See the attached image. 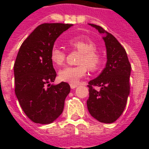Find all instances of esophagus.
<instances>
[{
    "mask_svg": "<svg viewBox=\"0 0 149 149\" xmlns=\"http://www.w3.org/2000/svg\"><path fill=\"white\" fill-rule=\"evenodd\" d=\"M77 86V84H70L71 89H75Z\"/></svg>",
    "mask_w": 149,
    "mask_h": 149,
    "instance_id": "34e87169",
    "label": "esophagus"
}]
</instances>
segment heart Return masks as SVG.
I'll use <instances>...</instances> for the list:
<instances>
[{
    "label": "heart",
    "instance_id": "1",
    "mask_svg": "<svg viewBox=\"0 0 149 149\" xmlns=\"http://www.w3.org/2000/svg\"><path fill=\"white\" fill-rule=\"evenodd\" d=\"M68 45L74 50L81 53L77 66H67L59 73V77L62 81L70 84H77L81 77L86 74L87 69L95 72L102 63V58L93 41L86 36H80L68 41ZM51 61L56 65H63L65 63L66 54L59 47L54 46L50 54Z\"/></svg>",
    "mask_w": 149,
    "mask_h": 149
}]
</instances>
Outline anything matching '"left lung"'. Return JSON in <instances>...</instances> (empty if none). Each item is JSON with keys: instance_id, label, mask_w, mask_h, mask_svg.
<instances>
[{"instance_id": "obj_1", "label": "left lung", "mask_w": 149, "mask_h": 149, "mask_svg": "<svg viewBox=\"0 0 149 149\" xmlns=\"http://www.w3.org/2000/svg\"><path fill=\"white\" fill-rule=\"evenodd\" d=\"M95 27L103 37L107 48L106 67L98 77L89 82V97L87 108L91 116L100 122L113 123L123 113L130 93L129 79L131 66L123 46L113 36L101 26L89 24ZM98 86L100 91L94 87Z\"/></svg>"}]
</instances>
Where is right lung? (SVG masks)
I'll use <instances>...</instances> for the list:
<instances>
[{
	"instance_id": "obj_1",
	"label": "right lung",
	"mask_w": 149,
	"mask_h": 149,
	"mask_svg": "<svg viewBox=\"0 0 149 149\" xmlns=\"http://www.w3.org/2000/svg\"><path fill=\"white\" fill-rule=\"evenodd\" d=\"M72 24L45 23L24 41L14 64L15 93L22 110L32 122L50 124L63 113L70 93L68 83L51 85L56 73L51 60L56 39Z\"/></svg>"
}]
</instances>
